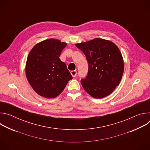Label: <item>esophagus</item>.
<instances>
[{
    "label": "esophagus",
    "mask_w": 150,
    "mask_h": 150,
    "mask_svg": "<svg viewBox=\"0 0 150 150\" xmlns=\"http://www.w3.org/2000/svg\"><path fill=\"white\" fill-rule=\"evenodd\" d=\"M71 74L72 76L74 78H75V77L76 76V74H77V72H76V71H71Z\"/></svg>",
    "instance_id": "obj_1"
}]
</instances>
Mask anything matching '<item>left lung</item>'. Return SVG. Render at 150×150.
<instances>
[{"label":"left lung","instance_id":"1","mask_svg":"<svg viewBox=\"0 0 150 150\" xmlns=\"http://www.w3.org/2000/svg\"><path fill=\"white\" fill-rule=\"evenodd\" d=\"M88 62L86 78L81 81L84 89L95 98L110 95L119 84L124 71V62L118 47L103 38L76 44Z\"/></svg>","mask_w":150,"mask_h":150}]
</instances>
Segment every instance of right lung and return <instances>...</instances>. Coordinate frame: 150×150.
<instances>
[{"label": "right lung", "instance_id": "add662e5", "mask_svg": "<svg viewBox=\"0 0 150 150\" xmlns=\"http://www.w3.org/2000/svg\"><path fill=\"white\" fill-rule=\"evenodd\" d=\"M67 43L50 38L36 44L30 52L25 74L33 89L45 98H54L65 89L72 76L59 56Z\"/></svg>", "mask_w": 150, "mask_h": 150}]
</instances>
